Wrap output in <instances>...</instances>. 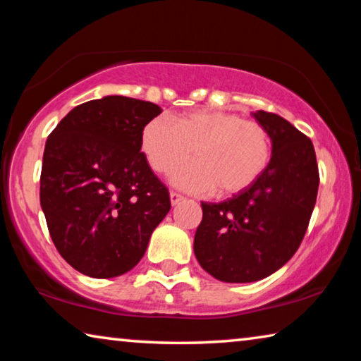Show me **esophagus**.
<instances>
[{"mask_svg":"<svg viewBox=\"0 0 361 361\" xmlns=\"http://www.w3.org/2000/svg\"><path fill=\"white\" fill-rule=\"evenodd\" d=\"M183 199H185V197H183L181 194H178V192H170V202H172V205L180 204Z\"/></svg>","mask_w":361,"mask_h":361,"instance_id":"1","label":"esophagus"}]
</instances>
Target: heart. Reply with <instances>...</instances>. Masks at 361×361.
Instances as JSON below:
<instances>
[{
    "label": "heart",
    "mask_w": 361,
    "mask_h": 361,
    "mask_svg": "<svg viewBox=\"0 0 361 361\" xmlns=\"http://www.w3.org/2000/svg\"><path fill=\"white\" fill-rule=\"evenodd\" d=\"M140 148L149 167L167 173L191 156L195 161L175 169L172 185L192 194L216 188L221 197L245 191L271 161V137L264 126L221 109H195L175 121L169 116L146 122Z\"/></svg>",
    "instance_id": "obj_1"
}]
</instances>
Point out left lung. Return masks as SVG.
Listing matches in <instances>:
<instances>
[{"label":"left lung","mask_w":361,"mask_h":361,"mask_svg":"<svg viewBox=\"0 0 361 361\" xmlns=\"http://www.w3.org/2000/svg\"><path fill=\"white\" fill-rule=\"evenodd\" d=\"M272 142V157L245 191L219 204L202 202L194 237L199 264L221 282H256L279 271L301 245L319 191L310 140L279 114L256 111Z\"/></svg>","instance_id":"obj_1"}]
</instances>
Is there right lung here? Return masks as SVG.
<instances>
[{"label":"right lung","instance_id":"right-lung-1","mask_svg":"<svg viewBox=\"0 0 361 361\" xmlns=\"http://www.w3.org/2000/svg\"><path fill=\"white\" fill-rule=\"evenodd\" d=\"M161 113L108 95L73 108L47 138L41 209L59 253L84 276L129 272L170 210L169 189L140 151L143 127Z\"/></svg>","mask_w":361,"mask_h":361}]
</instances>
